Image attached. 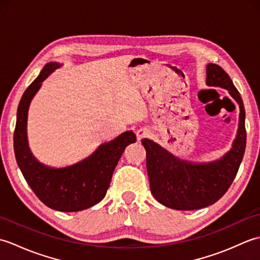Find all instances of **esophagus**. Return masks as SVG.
Instances as JSON below:
<instances>
[{
    "label": "esophagus",
    "mask_w": 260,
    "mask_h": 260,
    "mask_svg": "<svg viewBox=\"0 0 260 260\" xmlns=\"http://www.w3.org/2000/svg\"><path fill=\"white\" fill-rule=\"evenodd\" d=\"M148 135V131L146 129H140L139 132H137V139H139L140 141L142 139H144V137H146Z\"/></svg>",
    "instance_id": "34e87169"
}]
</instances>
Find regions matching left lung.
<instances>
[{"instance_id":"obj_1","label":"left lung","mask_w":260,"mask_h":260,"mask_svg":"<svg viewBox=\"0 0 260 260\" xmlns=\"http://www.w3.org/2000/svg\"><path fill=\"white\" fill-rule=\"evenodd\" d=\"M207 85L227 89L239 105L238 132L227 154L213 162L194 163L174 156L151 140H142L152 194L174 210H197L217 202L233 183L245 154L246 114L239 91L228 74L214 63L207 66Z\"/></svg>"}]
</instances>
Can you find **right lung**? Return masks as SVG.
Instances as JSON below:
<instances>
[{"instance_id": "obj_1", "label": "right lung", "mask_w": 260, "mask_h": 260, "mask_svg": "<svg viewBox=\"0 0 260 260\" xmlns=\"http://www.w3.org/2000/svg\"><path fill=\"white\" fill-rule=\"evenodd\" d=\"M61 67L49 62L22 96L14 129V153L19 168L36 196L57 211L76 212L95 206L106 196L114 170L125 147L136 142L132 131L121 133L115 140L103 143L91 155L66 168L54 169L38 161L26 137L27 110L42 81Z\"/></svg>"}]
</instances>
